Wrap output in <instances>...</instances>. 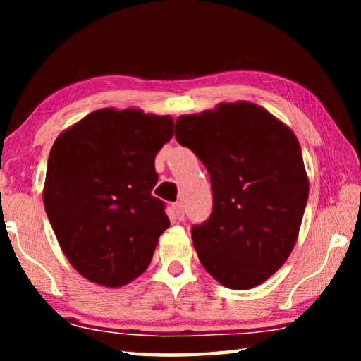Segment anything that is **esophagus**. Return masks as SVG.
I'll return each mask as SVG.
<instances>
[{
    "instance_id": "esophagus-1",
    "label": "esophagus",
    "mask_w": 361,
    "mask_h": 361,
    "mask_svg": "<svg viewBox=\"0 0 361 361\" xmlns=\"http://www.w3.org/2000/svg\"><path fill=\"white\" fill-rule=\"evenodd\" d=\"M172 213H173V216L176 219H180V221L183 218H185V210H183V205L180 202H176V204L172 205Z\"/></svg>"
}]
</instances>
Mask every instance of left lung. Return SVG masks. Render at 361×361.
I'll return each instance as SVG.
<instances>
[{
	"instance_id": "obj_1",
	"label": "left lung",
	"mask_w": 361,
	"mask_h": 361,
	"mask_svg": "<svg viewBox=\"0 0 361 361\" xmlns=\"http://www.w3.org/2000/svg\"><path fill=\"white\" fill-rule=\"evenodd\" d=\"M175 137L210 173L212 216L191 232L205 271L231 290L266 282L295 248L309 197L296 135L262 106L235 102L180 116Z\"/></svg>"
}]
</instances>
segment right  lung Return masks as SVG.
Listing matches in <instances>:
<instances>
[{"label":"right lung","instance_id":"obj_1","mask_svg":"<svg viewBox=\"0 0 361 361\" xmlns=\"http://www.w3.org/2000/svg\"><path fill=\"white\" fill-rule=\"evenodd\" d=\"M172 116L102 108L63 130L47 161L42 200L59 245L89 282L119 288L142 276L170 221L152 195L156 152Z\"/></svg>","mask_w":361,"mask_h":361}]
</instances>
